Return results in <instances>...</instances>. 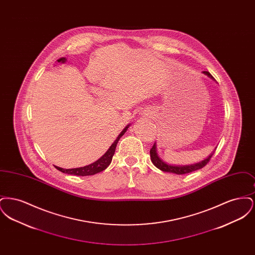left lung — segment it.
<instances>
[{"mask_svg": "<svg viewBox=\"0 0 255 255\" xmlns=\"http://www.w3.org/2000/svg\"><path fill=\"white\" fill-rule=\"evenodd\" d=\"M204 74H206V76H208L210 79H212L213 81H215V79L213 78V76L208 73V72H203ZM215 150L202 161L196 162L193 164H187V165H175V164H170L168 162L164 161L162 158L158 156V151H157V143L155 142L153 147L150 150V157H151V160L153 162V164L161 171L163 172H169V173H174L177 175H182V174H187L190 172H193L196 170L201 169L204 166H206V163L210 160L211 157L213 156Z\"/></svg>", "mask_w": 255, "mask_h": 255, "instance_id": "1", "label": "left lung"}]
</instances>
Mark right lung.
<instances>
[{"mask_svg": "<svg viewBox=\"0 0 255 255\" xmlns=\"http://www.w3.org/2000/svg\"><path fill=\"white\" fill-rule=\"evenodd\" d=\"M130 125L131 124H128L122 130V133L118 135L117 139L113 142L112 145L110 146V148L107 150V152L101 158H98L97 161H95V162H93V163H91L89 165L83 166V167H78V168L64 169V168H61V167H58V166H55V167L59 170V171H61V172H63V173L70 174V175H75V176H91V175H95L97 173H99V172L106 169L109 166L111 161H112V158H113V156L115 154L116 147H117L119 140L121 139V137L125 133V132L128 130Z\"/></svg>", "mask_w": 255, "mask_h": 255, "instance_id": "1", "label": "right lung"}]
</instances>
